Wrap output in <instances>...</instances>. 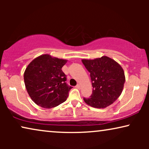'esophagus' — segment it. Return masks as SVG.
I'll return each mask as SVG.
<instances>
[{
    "instance_id": "1",
    "label": "esophagus",
    "mask_w": 149,
    "mask_h": 149,
    "mask_svg": "<svg viewBox=\"0 0 149 149\" xmlns=\"http://www.w3.org/2000/svg\"><path fill=\"white\" fill-rule=\"evenodd\" d=\"M76 88H77V89H80V88H81V85H79V84H78V85H77V86H76Z\"/></svg>"
}]
</instances>
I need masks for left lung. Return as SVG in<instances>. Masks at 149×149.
<instances>
[{"instance_id":"left-lung-1","label":"left lung","mask_w":149,"mask_h":149,"mask_svg":"<svg viewBox=\"0 0 149 149\" xmlns=\"http://www.w3.org/2000/svg\"><path fill=\"white\" fill-rule=\"evenodd\" d=\"M81 61L90 72L93 86L92 94L83 100L97 109H104L112 104L123 91L125 81L123 69L116 61L105 56Z\"/></svg>"}]
</instances>
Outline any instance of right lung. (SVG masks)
Listing matches in <instances>:
<instances>
[{"mask_svg": "<svg viewBox=\"0 0 149 149\" xmlns=\"http://www.w3.org/2000/svg\"><path fill=\"white\" fill-rule=\"evenodd\" d=\"M67 60L43 54L34 58L24 74L26 89L36 104L52 109L66 100L72 87L65 81L62 68Z\"/></svg>", "mask_w": 149, "mask_h": 149, "instance_id": "add662e5", "label": "right lung"}]
</instances>
